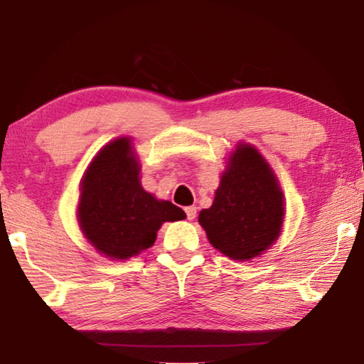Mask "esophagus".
Here are the masks:
<instances>
[{
  "label": "esophagus",
  "mask_w": 364,
  "mask_h": 364,
  "mask_svg": "<svg viewBox=\"0 0 364 364\" xmlns=\"http://www.w3.org/2000/svg\"><path fill=\"white\" fill-rule=\"evenodd\" d=\"M184 211H186L188 220H194L196 219V215H197V208L196 206H188Z\"/></svg>",
  "instance_id": "1"
}]
</instances>
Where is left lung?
<instances>
[{
	"instance_id": "8db88e82",
	"label": "left lung",
	"mask_w": 364,
	"mask_h": 364,
	"mask_svg": "<svg viewBox=\"0 0 364 364\" xmlns=\"http://www.w3.org/2000/svg\"><path fill=\"white\" fill-rule=\"evenodd\" d=\"M284 196L257 146L236 144L222 172L214 202L198 214L208 241L235 261H250L280 237Z\"/></svg>"
}]
</instances>
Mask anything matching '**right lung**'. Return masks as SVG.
Here are the masks:
<instances>
[{
  "mask_svg": "<svg viewBox=\"0 0 364 364\" xmlns=\"http://www.w3.org/2000/svg\"><path fill=\"white\" fill-rule=\"evenodd\" d=\"M184 218L181 208L142 188L129 136L107 142L81 178L76 219L82 236L106 258L137 257L156 241L162 223Z\"/></svg>",
  "mask_w": 364,
  "mask_h": 364,
  "instance_id": "1",
  "label": "right lung"
}]
</instances>
